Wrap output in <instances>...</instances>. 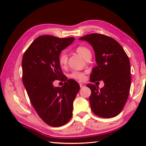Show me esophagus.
I'll list each match as a JSON object with an SVG mask.
<instances>
[{"label": "esophagus", "mask_w": 146, "mask_h": 146, "mask_svg": "<svg viewBox=\"0 0 146 146\" xmlns=\"http://www.w3.org/2000/svg\"><path fill=\"white\" fill-rule=\"evenodd\" d=\"M79 85H80V87L81 88L85 87V84H82V83H80V84H79Z\"/></svg>", "instance_id": "obj_1"}]
</instances>
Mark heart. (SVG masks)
I'll list each match as a JSON object with an SVG mask.
<instances>
[{
	"mask_svg": "<svg viewBox=\"0 0 146 146\" xmlns=\"http://www.w3.org/2000/svg\"><path fill=\"white\" fill-rule=\"evenodd\" d=\"M76 51L84 59L88 53H91L90 49L86 48L84 46H78L76 49ZM58 61L59 64H60L62 67H64V66H66L68 62V56L66 54V53L62 52L59 54L58 56ZM70 77L79 81H84L86 79V76L85 73L78 72V71H74V72H73L70 75Z\"/></svg>",
	"mask_w": 146,
	"mask_h": 146,
	"instance_id": "heart-1",
	"label": "heart"
}]
</instances>
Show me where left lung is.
<instances>
[{
  "label": "left lung",
  "mask_w": 146,
  "mask_h": 146,
  "mask_svg": "<svg viewBox=\"0 0 146 146\" xmlns=\"http://www.w3.org/2000/svg\"><path fill=\"white\" fill-rule=\"evenodd\" d=\"M93 47L97 66L93 68L90 81L103 80L104 86L88 84L91 91L90 103L92 111L102 118H113L122 111L129 96L130 62L127 54L117 40L104 35L93 33L79 38Z\"/></svg>",
  "instance_id": "8db88e82"
}]
</instances>
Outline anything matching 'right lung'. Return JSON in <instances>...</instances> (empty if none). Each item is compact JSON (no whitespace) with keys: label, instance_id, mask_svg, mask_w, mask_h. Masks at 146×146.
I'll return each mask as SVG.
<instances>
[{"label":"right lung","instance_id":"right-lung-1","mask_svg":"<svg viewBox=\"0 0 146 146\" xmlns=\"http://www.w3.org/2000/svg\"><path fill=\"white\" fill-rule=\"evenodd\" d=\"M74 40L40 36L29 46L22 60L23 81L31 104L42 120L52 127L62 126L71 119L73 101L80 90L72 79L62 88L53 84L55 80L66 77L58 56Z\"/></svg>","mask_w":146,"mask_h":146}]
</instances>
